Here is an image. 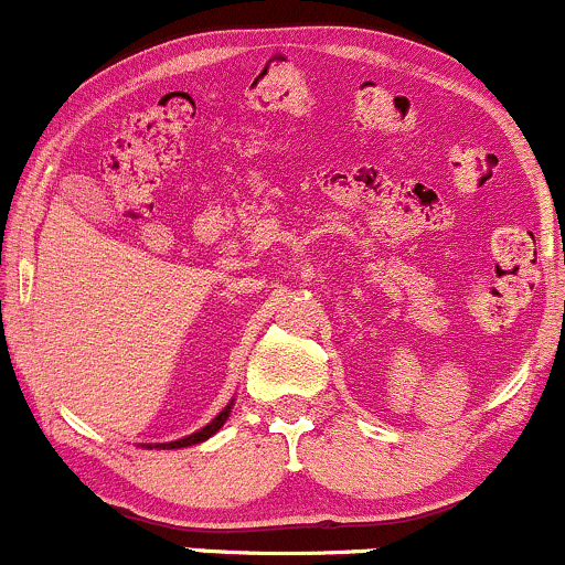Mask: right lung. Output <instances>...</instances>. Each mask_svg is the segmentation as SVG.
<instances>
[{
	"mask_svg": "<svg viewBox=\"0 0 565 565\" xmlns=\"http://www.w3.org/2000/svg\"><path fill=\"white\" fill-rule=\"evenodd\" d=\"M233 401H236V398H231V404L225 406L223 412H220L217 417L212 419L210 425H204V427H201V430L191 433V436H185V438H178V440H167V444H140V446H142V449H183V446H196V444H204V440L215 436V433L220 430V427L225 425V419L231 417Z\"/></svg>",
	"mask_w": 565,
	"mask_h": 565,
	"instance_id": "add662e5",
	"label": "right lung"
}]
</instances>
